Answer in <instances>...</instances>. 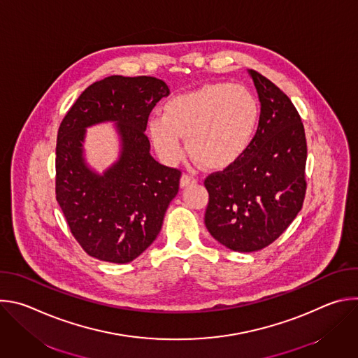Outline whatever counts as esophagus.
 Masks as SVG:
<instances>
[{
	"label": "esophagus",
	"mask_w": 358,
	"mask_h": 358,
	"mask_svg": "<svg viewBox=\"0 0 358 358\" xmlns=\"http://www.w3.org/2000/svg\"><path fill=\"white\" fill-rule=\"evenodd\" d=\"M192 182H195V178H194V177H191V176H188V174H182V176H181V180H180L181 188H185V187H188V185L192 184Z\"/></svg>",
	"instance_id": "esophagus-1"
}]
</instances>
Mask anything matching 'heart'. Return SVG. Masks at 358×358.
<instances>
[{
  "instance_id": "1",
  "label": "heart",
  "mask_w": 358,
  "mask_h": 358,
  "mask_svg": "<svg viewBox=\"0 0 358 358\" xmlns=\"http://www.w3.org/2000/svg\"><path fill=\"white\" fill-rule=\"evenodd\" d=\"M259 122V106L242 86L211 83L171 97L148 119L147 130L159 156L169 163L189 155L203 167L225 169L250 145Z\"/></svg>"
}]
</instances>
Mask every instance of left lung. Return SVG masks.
Here are the masks:
<instances>
[{
	"label": "left lung",
	"mask_w": 358,
	"mask_h": 358,
	"mask_svg": "<svg viewBox=\"0 0 358 358\" xmlns=\"http://www.w3.org/2000/svg\"><path fill=\"white\" fill-rule=\"evenodd\" d=\"M261 101L257 134L245 155L203 181L210 194L208 232L236 252L276 241L301 210L308 145L290 99L257 71H248Z\"/></svg>",
	"instance_id": "left-lung-1"
}]
</instances>
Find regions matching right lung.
<instances>
[{"instance_id": "obj_1", "label": "right lung", "mask_w": 358, "mask_h": 358, "mask_svg": "<svg viewBox=\"0 0 358 358\" xmlns=\"http://www.w3.org/2000/svg\"><path fill=\"white\" fill-rule=\"evenodd\" d=\"M170 94L151 76H109L94 82L64 117L57 141V201L75 239L90 257L129 264L157 238L181 171L150 155L148 115ZM113 122L118 160L103 173L84 159L85 129Z\"/></svg>"}]
</instances>
